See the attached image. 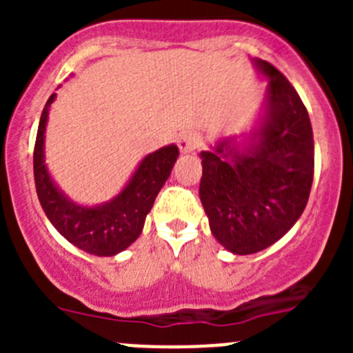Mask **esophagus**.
I'll list each match as a JSON object with an SVG mask.
<instances>
[{"mask_svg":"<svg viewBox=\"0 0 353 353\" xmlns=\"http://www.w3.org/2000/svg\"><path fill=\"white\" fill-rule=\"evenodd\" d=\"M199 145V138L194 133H181L177 137V147L183 154H190Z\"/></svg>","mask_w":353,"mask_h":353,"instance_id":"34e87169","label":"esophagus"}]
</instances>
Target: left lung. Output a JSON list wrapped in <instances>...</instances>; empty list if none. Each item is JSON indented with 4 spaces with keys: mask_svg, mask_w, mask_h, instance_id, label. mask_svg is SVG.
<instances>
[{
    "mask_svg": "<svg viewBox=\"0 0 353 353\" xmlns=\"http://www.w3.org/2000/svg\"><path fill=\"white\" fill-rule=\"evenodd\" d=\"M268 78L266 114L252 143L232 140L201 152L199 199L215 239L234 254L266 249L294 227L307 205L314 177L309 114L290 81L256 59Z\"/></svg>",
    "mask_w": 353,
    "mask_h": 353,
    "instance_id": "8db88e82",
    "label": "left lung"
}]
</instances>
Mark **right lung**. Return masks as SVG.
I'll return each mask as SVG.
<instances>
[{"label": "right lung", "mask_w": 353, "mask_h": 353, "mask_svg": "<svg viewBox=\"0 0 353 353\" xmlns=\"http://www.w3.org/2000/svg\"><path fill=\"white\" fill-rule=\"evenodd\" d=\"M54 97L56 94H52L46 102L34 147V179L39 201L56 230L71 244L95 256H114L133 244L141 234L157 194L179 157V148L169 145L148 154L126 188L104 205L92 208L77 205L56 188L44 163L46 123Z\"/></svg>", "instance_id": "add662e5"}]
</instances>
